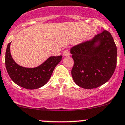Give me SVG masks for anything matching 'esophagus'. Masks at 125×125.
Masks as SVG:
<instances>
[{
    "label": "esophagus",
    "mask_w": 125,
    "mask_h": 125,
    "mask_svg": "<svg viewBox=\"0 0 125 125\" xmlns=\"http://www.w3.org/2000/svg\"><path fill=\"white\" fill-rule=\"evenodd\" d=\"M63 55L65 56H68L70 55V52H69V51L68 50H65L63 52Z\"/></svg>",
    "instance_id": "1"
}]
</instances>
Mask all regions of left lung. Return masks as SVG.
Segmentation results:
<instances>
[{"label": "left lung", "instance_id": "8db88e82", "mask_svg": "<svg viewBox=\"0 0 125 125\" xmlns=\"http://www.w3.org/2000/svg\"><path fill=\"white\" fill-rule=\"evenodd\" d=\"M70 52L74 62L73 79L81 88H98L108 81L114 73L116 46L111 34L105 30L90 40L72 47Z\"/></svg>", "mask_w": 125, "mask_h": 125}]
</instances>
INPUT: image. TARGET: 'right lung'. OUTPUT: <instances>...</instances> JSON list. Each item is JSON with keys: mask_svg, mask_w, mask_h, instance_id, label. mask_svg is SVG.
<instances>
[{"mask_svg": "<svg viewBox=\"0 0 125 125\" xmlns=\"http://www.w3.org/2000/svg\"><path fill=\"white\" fill-rule=\"evenodd\" d=\"M9 43L5 52V63L11 79L19 86L36 89L44 86L50 79L53 71L62 59V56H51L36 68H25L17 64L11 56Z\"/></svg>", "mask_w": 125, "mask_h": 125, "instance_id": "add662e5", "label": "right lung"}]
</instances>
